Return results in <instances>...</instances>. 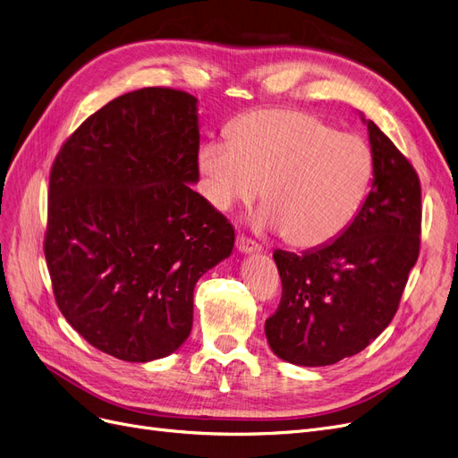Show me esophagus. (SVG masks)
<instances>
[{
    "mask_svg": "<svg viewBox=\"0 0 458 458\" xmlns=\"http://www.w3.org/2000/svg\"><path fill=\"white\" fill-rule=\"evenodd\" d=\"M235 247H238L240 252H243V255H250V252H260L262 247L259 243H255L249 238H243V235H240L238 242H235Z\"/></svg>",
    "mask_w": 458,
    "mask_h": 458,
    "instance_id": "obj_1",
    "label": "esophagus"
}]
</instances>
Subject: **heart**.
Masks as SVG:
<instances>
[{
	"instance_id": "obj_1",
	"label": "heart",
	"mask_w": 458,
	"mask_h": 458,
	"mask_svg": "<svg viewBox=\"0 0 458 458\" xmlns=\"http://www.w3.org/2000/svg\"><path fill=\"white\" fill-rule=\"evenodd\" d=\"M199 189L216 211L260 194L257 226L300 249L327 245L357 213L374 160L359 135L340 133L311 113L257 109L228 128V141L201 143Z\"/></svg>"
}]
</instances>
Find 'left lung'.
I'll return each instance as SVG.
<instances>
[{"label": "left lung", "mask_w": 458, "mask_h": 458, "mask_svg": "<svg viewBox=\"0 0 458 458\" xmlns=\"http://www.w3.org/2000/svg\"><path fill=\"white\" fill-rule=\"evenodd\" d=\"M374 179L351 225L301 255L276 250L283 296L267 344L296 366H328L366 349L391 323L419 257L420 184L394 143L366 121Z\"/></svg>", "instance_id": "1"}]
</instances>
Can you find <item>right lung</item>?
<instances>
[{"instance_id": "right-lung-1", "label": "right lung", "mask_w": 458, "mask_h": 458, "mask_svg": "<svg viewBox=\"0 0 458 458\" xmlns=\"http://www.w3.org/2000/svg\"><path fill=\"white\" fill-rule=\"evenodd\" d=\"M198 99L148 87L84 121L50 172L45 259L62 315L126 362L191 335L194 286L233 249V228L199 179Z\"/></svg>"}]
</instances>
